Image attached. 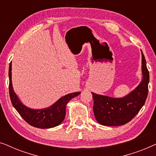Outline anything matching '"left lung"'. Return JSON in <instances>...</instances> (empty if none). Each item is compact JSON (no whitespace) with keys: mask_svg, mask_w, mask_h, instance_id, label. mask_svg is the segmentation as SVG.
<instances>
[{"mask_svg":"<svg viewBox=\"0 0 156 156\" xmlns=\"http://www.w3.org/2000/svg\"><path fill=\"white\" fill-rule=\"evenodd\" d=\"M142 55V80L140 84L125 97L114 98L94 92L93 111L96 120L108 126L124 125L133 119L146 102L148 92L149 72Z\"/></svg>","mask_w":156,"mask_h":156,"instance_id":"obj_1","label":"left lung"}]
</instances>
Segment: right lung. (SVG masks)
Returning a JSON list of instances; mask_svg holds the SVG:
<instances>
[{
  "label": "right lung",
  "mask_w": 156,
  "mask_h": 156,
  "mask_svg": "<svg viewBox=\"0 0 156 156\" xmlns=\"http://www.w3.org/2000/svg\"><path fill=\"white\" fill-rule=\"evenodd\" d=\"M12 64L9 66V94L13 107L21 117L30 125L39 129H50L61 124L66 115V106L74 97L81 92H74L64 96L48 108L41 109L30 108L25 106L15 93L12 84Z\"/></svg>",
  "instance_id": "1"
}]
</instances>
